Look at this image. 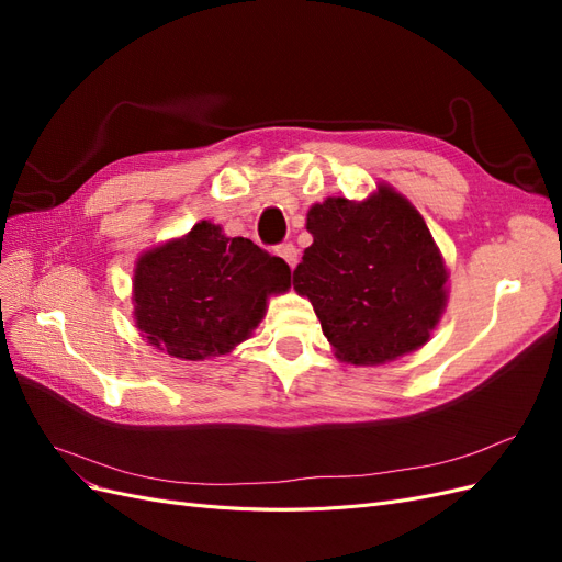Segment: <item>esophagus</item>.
<instances>
[{
  "label": "esophagus",
  "mask_w": 562,
  "mask_h": 562,
  "mask_svg": "<svg viewBox=\"0 0 562 562\" xmlns=\"http://www.w3.org/2000/svg\"><path fill=\"white\" fill-rule=\"evenodd\" d=\"M277 255H279V258H283L291 269L297 265V248L291 241L277 246Z\"/></svg>",
  "instance_id": "esophagus-1"
}]
</instances>
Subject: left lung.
Segmentation results:
<instances>
[{"mask_svg":"<svg viewBox=\"0 0 562 562\" xmlns=\"http://www.w3.org/2000/svg\"><path fill=\"white\" fill-rule=\"evenodd\" d=\"M314 244L293 271L337 359L378 366L419 349L448 302V269L411 201L389 184L366 201L328 196L307 213Z\"/></svg>","mask_w":562,"mask_h":562,"instance_id":"8db88e82","label":"left lung"}]
</instances>
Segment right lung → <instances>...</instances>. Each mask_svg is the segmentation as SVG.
<instances>
[{"instance_id":"obj_1","label":"right lung","mask_w":562,"mask_h":562,"mask_svg":"<svg viewBox=\"0 0 562 562\" xmlns=\"http://www.w3.org/2000/svg\"><path fill=\"white\" fill-rule=\"evenodd\" d=\"M291 288V267L244 236L201 220L182 239L143 252L133 274L135 326L151 347L184 361L232 351Z\"/></svg>"}]
</instances>
